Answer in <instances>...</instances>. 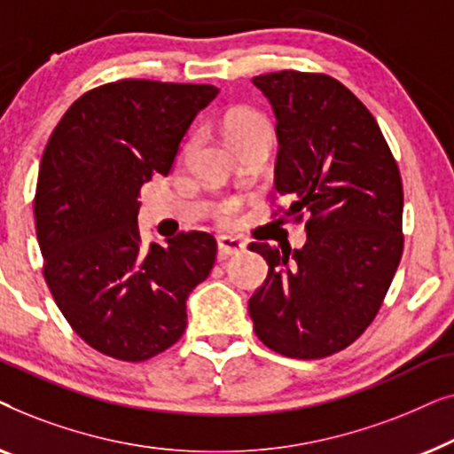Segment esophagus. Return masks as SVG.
Here are the masks:
<instances>
[{"instance_id": "obj_1", "label": "esophagus", "mask_w": 454, "mask_h": 454, "mask_svg": "<svg viewBox=\"0 0 454 454\" xmlns=\"http://www.w3.org/2000/svg\"><path fill=\"white\" fill-rule=\"evenodd\" d=\"M216 246H219V260H227L229 256H235V254L246 250L244 241L239 238H231V235H221L216 239Z\"/></svg>"}]
</instances>
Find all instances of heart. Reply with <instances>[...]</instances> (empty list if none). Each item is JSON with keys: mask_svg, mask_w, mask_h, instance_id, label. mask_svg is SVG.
I'll use <instances>...</instances> for the list:
<instances>
[{"mask_svg": "<svg viewBox=\"0 0 454 454\" xmlns=\"http://www.w3.org/2000/svg\"><path fill=\"white\" fill-rule=\"evenodd\" d=\"M272 129L269 120L258 111L247 109V107H238L231 109L225 115V121H223V136H225L229 146H238L241 142L252 140V138H270ZM235 204L233 202H221L215 207V215L219 219L227 221L229 216L233 215Z\"/></svg>", "mask_w": 454, "mask_h": 454, "instance_id": "heart-1", "label": "heart"}]
</instances>
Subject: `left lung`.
<instances>
[{"label":"left lung","instance_id":"left-lung-1","mask_svg":"<svg viewBox=\"0 0 454 454\" xmlns=\"http://www.w3.org/2000/svg\"><path fill=\"white\" fill-rule=\"evenodd\" d=\"M277 120L275 188L283 215H308L300 250L254 241L269 275L247 312L258 339L297 359L351 345L382 306L403 254V184L374 115L325 74L252 80Z\"/></svg>","mask_w":454,"mask_h":454}]
</instances>
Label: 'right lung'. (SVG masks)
<instances>
[{"instance_id":"add662e5","label":"right lung","mask_w":454,"mask_h":454,"mask_svg":"<svg viewBox=\"0 0 454 454\" xmlns=\"http://www.w3.org/2000/svg\"><path fill=\"white\" fill-rule=\"evenodd\" d=\"M210 84L120 80L78 98L43 153L35 194L45 281L74 333L105 356L145 362L182 337L185 300L210 275L204 231L142 246L138 194L167 176Z\"/></svg>"}]
</instances>
